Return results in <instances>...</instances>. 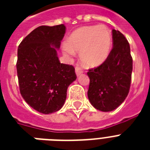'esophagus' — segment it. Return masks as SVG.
Listing matches in <instances>:
<instances>
[{"label": "esophagus", "instance_id": "obj_1", "mask_svg": "<svg viewBox=\"0 0 150 150\" xmlns=\"http://www.w3.org/2000/svg\"><path fill=\"white\" fill-rule=\"evenodd\" d=\"M82 72H83V70H82V68H81L79 64H77V65L75 66V73H76V75H77L78 76L79 75H81Z\"/></svg>", "mask_w": 150, "mask_h": 150}]
</instances>
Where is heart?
Returning <instances> with one entry per match:
<instances>
[{"instance_id": "b5f03b06", "label": "heart", "mask_w": 150, "mask_h": 150, "mask_svg": "<svg viewBox=\"0 0 150 150\" xmlns=\"http://www.w3.org/2000/svg\"><path fill=\"white\" fill-rule=\"evenodd\" d=\"M68 45L63 47L65 54L81 53V61L87 67L100 65L107 59L112 45L110 29L103 25L79 28L71 34Z\"/></svg>"}]
</instances>
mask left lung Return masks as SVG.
I'll return each instance as SVG.
<instances>
[{"mask_svg":"<svg viewBox=\"0 0 150 150\" xmlns=\"http://www.w3.org/2000/svg\"><path fill=\"white\" fill-rule=\"evenodd\" d=\"M113 48L100 65L89 69L88 97L96 109L111 111L124 102L129 93L132 71L130 45L123 34L112 30Z\"/></svg>","mask_w":150,"mask_h":150,"instance_id":"1","label":"left lung"}]
</instances>
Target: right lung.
Listing matches in <instances>:
<instances>
[{"instance_id": "add662e5", "label": "right lung", "mask_w": 150, "mask_h": 150, "mask_svg": "<svg viewBox=\"0 0 150 150\" xmlns=\"http://www.w3.org/2000/svg\"><path fill=\"white\" fill-rule=\"evenodd\" d=\"M65 33L64 25H41L20 43L16 63L20 93L28 104L42 114L61 109L68 86L76 79L75 68L61 64L56 48Z\"/></svg>"}]
</instances>
